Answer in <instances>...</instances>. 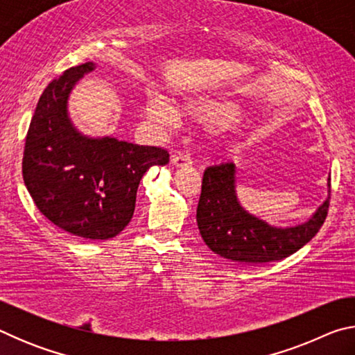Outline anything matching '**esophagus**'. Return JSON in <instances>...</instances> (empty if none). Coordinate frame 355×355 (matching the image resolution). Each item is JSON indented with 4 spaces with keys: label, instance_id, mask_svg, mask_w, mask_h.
<instances>
[{
    "label": "esophagus",
    "instance_id": "esophagus-1",
    "mask_svg": "<svg viewBox=\"0 0 355 355\" xmlns=\"http://www.w3.org/2000/svg\"><path fill=\"white\" fill-rule=\"evenodd\" d=\"M171 161H172V164L177 166V167H183V166H191L192 164V161H191L189 156L188 155H182V153L172 155Z\"/></svg>",
    "mask_w": 355,
    "mask_h": 355
}]
</instances>
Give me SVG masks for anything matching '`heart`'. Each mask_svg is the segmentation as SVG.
Here are the masks:
<instances>
[{"label":"heart","instance_id":"heart-1","mask_svg":"<svg viewBox=\"0 0 355 355\" xmlns=\"http://www.w3.org/2000/svg\"><path fill=\"white\" fill-rule=\"evenodd\" d=\"M147 119L158 127L171 128L178 122L175 107L161 95L150 92L144 103ZM183 114L199 119L216 128H230L243 120L244 111L238 101L232 98H199L183 107Z\"/></svg>","mask_w":355,"mask_h":355}]
</instances>
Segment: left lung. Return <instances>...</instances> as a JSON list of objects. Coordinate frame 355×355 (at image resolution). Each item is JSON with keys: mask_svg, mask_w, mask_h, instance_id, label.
I'll return each instance as SVG.
<instances>
[{"mask_svg": "<svg viewBox=\"0 0 355 355\" xmlns=\"http://www.w3.org/2000/svg\"><path fill=\"white\" fill-rule=\"evenodd\" d=\"M329 203L330 197L305 224L271 227L239 205L235 164L225 163L208 167L203 173L196 218L203 241L214 254L236 263L261 264L284 260L307 244L326 220Z\"/></svg>", "mask_w": 355, "mask_h": 355, "instance_id": "left-lung-1", "label": "left lung"}]
</instances>
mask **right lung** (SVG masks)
I'll return each instance as SVG.
<instances>
[{"label": "right lung", "mask_w": 355, "mask_h": 355, "mask_svg": "<svg viewBox=\"0 0 355 355\" xmlns=\"http://www.w3.org/2000/svg\"><path fill=\"white\" fill-rule=\"evenodd\" d=\"M94 67L92 62L75 65L48 84L29 123L21 171L48 220L71 236L110 239L133 218L144 173L169 163V152L78 133L67 116V97Z\"/></svg>", "instance_id": "add662e5"}]
</instances>
